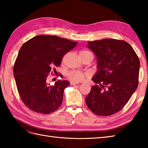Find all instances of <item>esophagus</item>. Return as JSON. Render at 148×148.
Masks as SVG:
<instances>
[{"label": "esophagus", "mask_w": 148, "mask_h": 148, "mask_svg": "<svg viewBox=\"0 0 148 148\" xmlns=\"http://www.w3.org/2000/svg\"><path fill=\"white\" fill-rule=\"evenodd\" d=\"M79 83V82H75V81H71V85H74V84H77Z\"/></svg>", "instance_id": "1"}]
</instances>
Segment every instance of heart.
<instances>
[{
    "label": "heart",
    "mask_w": 148,
    "mask_h": 148,
    "mask_svg": "<svg viewBox=\"0 0 148 148\" xmlns=\"http://www.w3.org/2000/svg\"><path fill=\"white\" fill-rule=\"evenodd\" d=\"M88 53H92L90 51H87V50H82L80 51V55H85ZM86 73H84L83 72H81L80 71H71L67 73V77L69 79H71L72 81H75V82H77V81H82L84 77L86 76Z\"/></svg>",
    "instance_id": "1"
}]
</instances>
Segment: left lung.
Listing matches in <instances>:
<instances>
[{
	"label": "left lung",
	"mask_w": 148,
	"mask_h": 148,
	"mask_svg": "<svg viewBox=\"0 0 148 148\" xmlns=\"http://www.w3.org/2000/svg\"><path fill=\"white\" fill-rule=\"evenodd\" d=\"M97 58V72L85 100L95 114L108 116L124 108L139 83L140 61L129 44L123 40L103 39L88 41Z\"/></svg>",
	"instance_id": "1"
}]
</instances>
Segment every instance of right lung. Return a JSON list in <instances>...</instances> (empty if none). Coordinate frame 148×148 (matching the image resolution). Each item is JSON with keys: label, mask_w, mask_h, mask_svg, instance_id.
Instances as JSON below:
<instances>
[{"label": "right lung", "mask_w": 148, "mask_h": 148, "mask_svg": "<svg viewBox=\"0 0 148 148\" xmlns=\"http://www.w3.org/2000/svg\"><path fill=\"white\" fill-rule=\"evenodd\" d=\"M77 42L55 36L39 35L25 42L14 65V76L21 100L32 111L47 114L55 111L69 82L59 79L53 86L49 74L60 66L62 58Z\"/></svg>", "instance_id": "right-lung-1"}]
</instances>
